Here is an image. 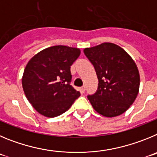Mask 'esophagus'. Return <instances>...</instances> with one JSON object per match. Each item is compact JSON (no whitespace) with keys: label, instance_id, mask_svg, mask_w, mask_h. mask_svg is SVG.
Instances as JSON below:
<instances>
[{"label":"esophagus","instance_id":"esophagus-1","mask_svg":"<svg viewBox=\"0 0 157 157\" xmlns=\"http://www.w3.org/2000/svg\"><path fill=\"white\" fill-rule=\"evenodd\" d=\"M80 91H81L82 93H84V91H85V86H83V87H80Z\"/></svg>","mask_w":157,"mask_h":157}]
</instances>
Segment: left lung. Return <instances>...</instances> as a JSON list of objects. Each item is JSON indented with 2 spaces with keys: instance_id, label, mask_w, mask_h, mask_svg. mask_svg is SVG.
<instances>
[{
  "instance_id": "left-lung-1",
  "label": "left lung",
  "mask_w": 157,
  "mask_h": 157,
  "mask_svg": "<svg viewBox=\"0 0 157 157\" xmlns=\"http://www.w3.org/2000/svg\"><path fill=\"white\" fill-rule=\"evenodd\" d=\"M98 79V90L87 98L96 112L105 117L121 115L135 101L140 76L136 63L128 52L113 43L84 49Z\"/></svg>"
}]
</instances>
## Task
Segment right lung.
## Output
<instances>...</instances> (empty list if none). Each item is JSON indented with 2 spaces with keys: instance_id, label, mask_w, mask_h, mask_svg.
Here are the masks:
<instances>
[{
  "instance_id": "1",
  "label": "right lung",
  "mask_w": 157,
  "mask_h": 157,
  "mask_svg": "<svg viewBox=\"0 0 157 157\" xmlns=\"http://www.w3.org/2000/svg\"><path fill=\"white\" fill-rule=\"evenodd\" d=\"M80 50L64 45L47 48L29 59L22 78L26 98L36 112L56 117L70 108L80 93L70 84V66Z\"/></svg>"
}]
</instances>
